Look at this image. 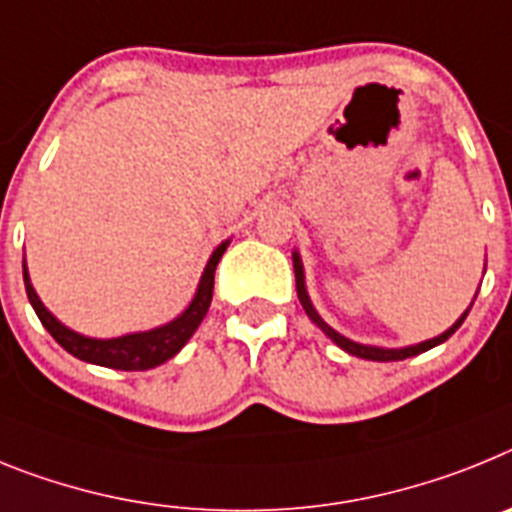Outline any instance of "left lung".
<instances>
[{
    "instance_id": "1",
    "label": "left lung",
    "mask_w": 512,
    "mask_h": 512,
    "mask_svg": "<svg viewBox=\"0 0 512 512\" xmlns=\"http://www.w3.org/2000/svg\"><path fill=\"white\" fill-rule=\"evenodd\" d=\"M293 273H296V293H299V301H301V306H304L306 317H309L311 322L317 324L319 330H322L324 335L330 337V340L335 342L337 348H342V350H345V353L355 355V358H366V361H379V363L404 361V358H412V355L425 353V350H430V348H435V345H441V342H446L448 337L453 335V332L459 330L461 322H464L466 314H469V309H471V306H469V309H466L464 314H461V317L456 319V322H453L446 332H443V335L433 337V340L417 342V345H407V348H379V345H363V342H355V340H350V337L340 335V332H337V330H332L330 324H327L322 317H319V311L314 309V304H311V299H309V291H306L304 262H301V255L296 250H293ZM477 291H479V288H477ZM474 299H477V296H474ZM471 304H474V301H471Z\"/></svg>"
}]
</instances>
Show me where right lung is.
<instances>
[{
  "mask_svg": "<svg viewBox=\"0 0 512 512\" xmlns=\"http://www.w3.org/2000/svg\"><path fill=\"white\" fill-rule=\"evenodd\" d=\"M229 247V239L221 242L216 250L208 257L206 268H203L201 283L195 288V296L182 314H177L172 322L162 324V327H154V330L146 332H131V335L121 337H87L82 332H74L71 327H66L64 322L53 317L51 311L46 309L38 293H35L33 283H30L28 265L22 262V281H25V291H28V299L33 304L35 314L41 319V324L51 332V337L59 342L66 353H71L74 358L84 363H95V366L115 368V371H149V368L162 366L164 361H170L185 348V342L193 337V332L198 330V324L206 317L208 306L213 299V273H216V265H219L221 255Z\"/></svg>",
  "mask_w": 512,
  "mask_h": 512,
  "instance_id": "add662e5",
  "label": "right lung"
}]
</instances>
